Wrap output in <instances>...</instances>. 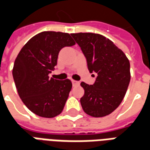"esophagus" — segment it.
<instances>
[{
    "label": "esophagus",
    "mask_w": 150,
    "mask_h": 150,
    "mask_svg": "<svg viewBox=\"0 0 150 150\" xmlns=\"http://www.w3.org/2000/svg\"><path fill=\"white\" fill-rule=\"evenodd\" d=\"M72 84H73V86H79V82L75 81V80H72Z\"/></svg>",
    "instance_id": "esophagus-1"
}]
</instances>
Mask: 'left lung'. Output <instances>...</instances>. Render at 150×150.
Instances as JSON below:
<instances>
[{
    "instance_id": "8db88e82",
    "label": "left lung",
    "mask_w": 150,
    "mask_h": 150,
    "mask_svg": "<svg viewBox=\"0 0 150 150\" xmlns=\"http://www.w3.org/2000/svg\"><path fill=\"white\" fill-rule=\"evenodd\" d=\"M84 54L89 71L97 74L92 85L81 83L84 95L80 104L93 117L109 115L125 97L130 82V63L122 50L103 35L71 34Z\"/></svg>"
}]
</instances>
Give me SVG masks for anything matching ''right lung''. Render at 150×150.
I'll return each instance as SVG.
<instances>
[{"label":"right lung","mask_w":150,"mask_h":150,"mask_svg":"<svg viewBox=\"0 0 150 150\" xmlns=\"http://www.w3.org/2000/svg\"><path fill=\"white\" fill-rule=\"evenodd\" d=\"M75 42L67 33L44 31L28 41L15 59L13 77L22 102L38 116L52 118L62 112L71 90V80L50 78L59 51Z\"/></svg>","instance_id":"right-lung-1"}]
</instances>
